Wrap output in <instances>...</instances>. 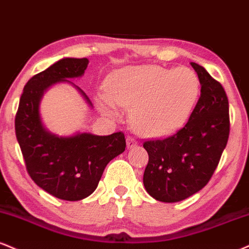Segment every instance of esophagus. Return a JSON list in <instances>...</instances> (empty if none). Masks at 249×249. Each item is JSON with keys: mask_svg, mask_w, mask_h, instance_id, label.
Masks as SVG:
<instances>
[{"mask_svg": "<svg viewBox=\"0 0 249 249\" xmlns=\"http://www.w3.org/2000/svg\"><path fill=\"white\" fill-rule=\"evenodd\" d=\"M137 145H138V142H137L136 138H133V137H127L126 138L127 148H133V147H136Z\"/></svg>", "mask_w": 249, "mask_h": 249, "instance_id": "obj_1", "label": "esophagus"}]
</instances>
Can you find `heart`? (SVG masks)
I'll list each match as a JSON object with an SVG mask.
<instances>
[{
  "label": "heart",
  "instance_id": "b5f03b06",
  "mask_svg": "<svg viewBox=\"0 0 249 249\" xmlns=\"http://www.w3.org/2000/svg\"><path fill=\"white\" fill-rule=\"evenodd\" d=\"M107 96L101 107L116 113V106L132 109L131 119L138 133L163 137L179 130L193 113L200 94V81L189 67L157 65L128 66L107 80Z\"/></svg>",
  "mask_w": 249,
  "mask_h": 249
}]
</instances>
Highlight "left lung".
Returning a JSON list of instances; mask_svg holds the SVG:
<instances>
[{"label":"left lung","instance_id":"left-lung-1","mask_svg":"<svg viewBox=\"0 0 249 249\" xmlns=\"http://www.w3.org/2000/svg\"><path fill=\"white\" fill-rule=\"evenodd\" d=\"M200 96L188 123L173 136L143 142L148 163L143 185L164 203L183 200L208 184L230 136L229 100L223 86L198 64Z\"/></svg>","mask_w":249,"mask_h":249}]
</instances>
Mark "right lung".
<instances>
[{
    "instance_id": "1",
    "label": "right lung",
    "mask_w": 249,
    "mask_h": 249,
    "mask_svg": "<svg viewBox=\"0 0 249 249\" xmlns=\"http://www.w3.org/2000/svg\"><path fill=\"white\" fill-rule=\"evenodd\" d=\"M88 62L87 58H65L32 76L24 87L15 118L17 142L29 175L46 193L71 202L94 193L107 164L126 147L123 132L59 137L43 125L39 103L45 90L58 82L74 85L68 79L82 76ZM75 88L92 107L86 92Z\"/></svg>"
}]
</instances>
